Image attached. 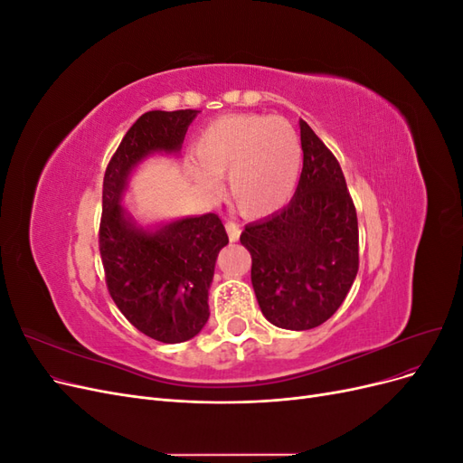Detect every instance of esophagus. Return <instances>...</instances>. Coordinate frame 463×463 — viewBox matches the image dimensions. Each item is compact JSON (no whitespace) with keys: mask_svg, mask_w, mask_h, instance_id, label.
<instances>
[{"mask_svg":"<svg viewBox=\"0 0 463 463\" xmlns=\"http://www.w3.org/2000/svg\"><path fill=\"white\" fill-rule=\"evenodd\" d=\"M226 230H228V235H230V241L240 240V235H241V226H240V223L233 222V220H228L226 222Z\"/></svg>","mask_w":463,"mask_h":463,"instance_id":"34e87169","label":"esophagus"}]
</instances>
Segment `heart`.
I'll return each mask as SVG.
<instances>
[{
  "label": "heart",
  "instance_id": "1",
  "mask_svg": "<svg viewBox=\"0 0 463 463\" xmlns=\"http://www.w3.org/2000/svg\"><path fill=\"white\" fill-rule=\"evenodd\" d=\"M197 184L218 193L214 175L228 174L232 199L245 216L282 208L296 191L301 172V143L284 118L228 114L208 123L193 148Z\"/></svg>",
  "mask_w": 463,
  "mask_h": 463
}]
</instances>
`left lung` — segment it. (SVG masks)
<instances>
[{
    "mask_svg": "<svg viewBox=\"0 0 463 463\" xmlns=\"http://www.w3.org/2000/svg\"><path fill=\"white\" fill-rule=\"evenodd\" d=\"M303 170L296 194L272 216L249 223L250 282L266 320L309 330L344 303L359 270V228L342 167L303 119Z\"/></svg>",
    "mask_w": 463,
    "mask_h": 463,
    "instance_id": "left-lung-1",
    "label": "left lung"
}]
</instances>
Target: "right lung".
Listing matches in <instances>:
<instances>
[{"label":"right lung","instance_id":"1","mask_svg":"<svg viewBox=\"0 0 463 463\" xmlns=\"http://www.w3.org/2000/svg\"><path fill=\"white\" fill-rule=\"evenodd\" d=\"M199 109L146 111L111 156L102 187L98 245L111 299L131 325L162 344L187 342L210 317L208 288L228 233L218 214L148 232L119 204L133 167L154 152H177Z\"/></svg>","mask_w":463,"mask_h":463}]
</instances>
